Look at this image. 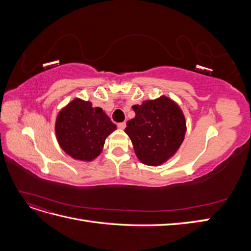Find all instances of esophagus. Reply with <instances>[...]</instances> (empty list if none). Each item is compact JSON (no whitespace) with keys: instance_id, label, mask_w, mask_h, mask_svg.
<instances>
[{"instance_id":"esophagus-1","label":"esophagus","mask_w":251,"mask_h":251,"mask_svg":"<svg viewBox=\"0 0 251 251\" xmlns=\"http://www.w3.org/2000/svg\"><path fill=\"white\" fill-rule=\"evenodd\" d=\"M117 126L120 128V130H124V128L126 127V123H125V121H123V123H119L117 125Z\"/></svg>"}]
</instances>
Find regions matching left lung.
Masks as SVG:
<instances>
[{
  "label": "left lung",
  "mask_w": 251,
  "mask_h": 251,
  "mask_svg": "<svg viewBox=\"0 0 251 251\" xmlns=\"http://www.w3.org/2000/svg\"><path fill=\"white\" fill-rule=\"evenodd\" d=\"M136 115L126 123L125 132L139 160L148 165L162 164L180 148L186 124L183 113L168 97L133 105Z\"/></svg>",
  "instance_id": "8db88e82"
}]
</instances>
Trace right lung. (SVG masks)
Returning <instances> with one entry per match:
<instances>
[{"instance_id": "1", "label": "right lung", "mask_w": 251, "mask_h": 251, "mask_svg": "<svg viewBox=\"0 0 251 251\" xmlns=\"http://www.w3.org/2000/svg\"><path fill=\"white\" fill-rule=\"evenodd\" d=\"M114 130L116 126L100 108L77 98L60 111L55 125L59 146L71 157L86 161L100 154Z\"/></svg>"}]
</instances>
